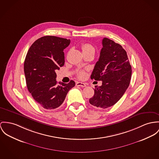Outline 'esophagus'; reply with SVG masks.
<instances>
[{"instance_id":"obj_1","label":"esophagus","mask_w":159,"mask_h":159,"mask_svg":"<svg viewBox=\"0 0 159 159\" xmlns=\"http://www.w3.org/2000/svg\"><path fill=\"white\" fill-rule=\"evenodd\" d=\"M76 86H82V87H86V84L83 82H77L76 83Z\"/></svg>"}]
</instances>
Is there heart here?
<instances>
[{
    "label": "heart",
    "instance_id": "b5f03b06",
    "mask_svg": "<svg viewBox=\"0 0 159 159\" xmlns=\"http://www.w3.org/2000/svg\"><path fill=\"white\" fill-rule=\"evenodd\" d=\"M81 48H82L83 53H85V52H89V51H93V52H94V51H95L94 47L91 44L88 43H83L81 45ZM78 76L80 79H84L85 77V73L84 71H80L78 74Z\"/></svg>",
    "mask_w": 159,
    "mask_h": 159
}]
</instances>
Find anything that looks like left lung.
Listing matches in <instances>:
<instances>
[{
  "label": "left lung",
  "instance_id": "obj_1",
  "mask_svg": "<svg viewBox=\"0 0 159 159\" xmlns=\"http://www.w3.org/2000/svg\"><path fill=\"white\" fill-rule=\"evenodd\" d=\"M100 57L91 75V79L102 80L96 86L94 95L89 103L98 108H107L122 98L130 84L131 66L126 52L119 43L105 37Z\"/></svg>",
  "mask_w": 159,
  "mask_h": 159
}]
</instances>
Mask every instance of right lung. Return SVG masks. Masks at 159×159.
Wrapping results in <instances>:
<instances>
[{"mask_svg": "<svg viewBox=\"0 0 159 159\" xmlns=\"http://www.w3.org/2000/svg\"><path fill=\"white\" fill-rule=\"evenodd\" d=\"M70 40L52 36L38 39L30 47L25 57L24 73L29 92L42 108L52 110L60 107L68 91L75 86L56 80V70L64 65L63 50Z\"/></svg>", "mask_w": 159, "mask_h": 159, "instance_id": "right-lung-1", "label": "right lung"}]
</instances>
